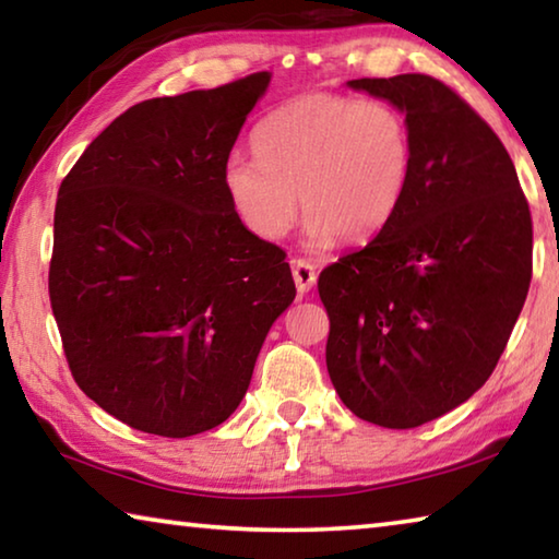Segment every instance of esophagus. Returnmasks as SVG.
Listing matches in <instances>:
<instances>
[{
  "label": "esophagus",
  "mask_w": 559,
  "mask_h": 559,
  "mask_svg": "<svg viewBox=\"0 0 559 559\" xmlns=\"http://www.w3.org/2000/svg\"><path fill=\"white\" fill-rule=\"evenodd\" d=\"M290 271H293V281H296L298 293H308L316 286L318 273L316 266L308 259H293L290 261Z\"/></svg>",
  "instance_id": "34e87169"
}]
</instances>
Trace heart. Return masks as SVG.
<instances>
[{
    "label": "heart",
    "instance_id": "heart-1",
    "mask_svg": "<svg viewBox=\"0 0 559 559\" xmlns=\"http://www.w3.org/2000/svg\"><path fill=\"white\" fill-rule=\"evenodd\" d=\"M253 153L226 157L222 179L236 216L261 239H278L308 214L310 243H359L400 212L414 175V135L386 100L306 93L263 118Z\"/></svg>",
    "mask_w": 559,
    "mask_h": 559
}]
</instances>
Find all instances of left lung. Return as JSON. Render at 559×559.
Segmentation results:
<instances>
[{
  "label": "left lung",
  "mask_w": 559,
  "mask_h": 559,
  "mask_svg": "<svg viewBox=\"0 0 559 559\" xmlns=\"http://www.w3.org/2000/svg\"><path fill=\"white\" fill-rule=\"evenodd\" d=\"M400 108L414 175L374 239L323 269L325 362L340 400L386 429H414L480 390L533 278V219L488 122L431 75L349 81Z\"/></svg>",
  "instance_id": "left-lung-1"
}]
</instances>
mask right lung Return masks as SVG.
Returning a JSON list of instances; mask_svg holds the SVG:
<instances>
[{
	"mask_svg": "<svg viewBox=\"0 0 559 559\" xmlns=\"http://www.w3.org/2000/svg\"><path fill=\"white\" fill-rule=\"evenodd\" d=\"M266 71L128 108L63 177L49 298L75 384L128 427L185 439L249 390L296 283L236 216L222 169Z\"/></svg>",
	"mask_w": 559,
	"mask_h": 559,
	"instance_id": "add662e5",
	"label": "right lung"
}]
</instances>
